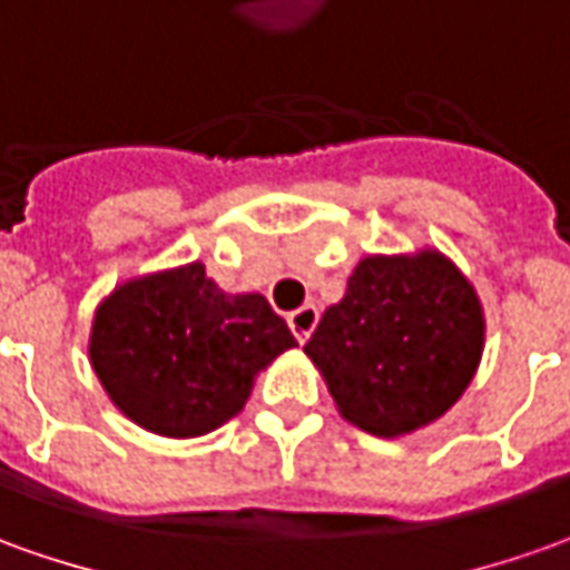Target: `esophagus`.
Masks as SVG:
<instances>
[{"label":"esophagus","instance_id":"1","mask_svg":"<svg viewBox=\"0 0 570 570\" xmlns=\"http://www.w3.org/2000/svg\"><path fill=\"white\" fill-rule=\"evenodd\" d=\"M286 324H289L293 336H296L299 343H305V340L312 336V331L317 327V308L315 305H302V308H296V312H289Z\"/></svg>","mask_w":570,"mask_h":570}]
</instances>
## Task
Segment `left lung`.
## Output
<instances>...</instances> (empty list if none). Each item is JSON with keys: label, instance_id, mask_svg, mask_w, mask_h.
<instances>
[{"label": "left lung", "instance_id": "obj_1", "mask_svg": "<svg viewBox=\"0 0 570 570\" xmlns=\"http://www.w3.org/2000/svg\"><path fill=\"white\" fill-rule=\"evenodd\" d=\"M483 331L478 289L440 249L367 255L305 355L350 424L402 436L462 399L478 374Z\"/></svg>", "mask_w": 570, "mask_h": 570}]
</instances>
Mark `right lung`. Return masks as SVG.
I'll list each match as a JSON object with an SVG mask.
<instances>
[{"label": "right lung", "instance_id": "add662e5", "mask_svg": "<svg viewBox=\"0 0 570 570\" xmlns=\"http://www.w3.org/2000/svg\"><path fill=\"white\" fill-rule=\"evenodd\" d=\"M262 293H224L203 262L118 284L96 305L90 365L142 431L189 440L243 412L255 377L293 350Z\"/></svg>", "mask_w": 570, "mask_h": 570}]
</instances>
